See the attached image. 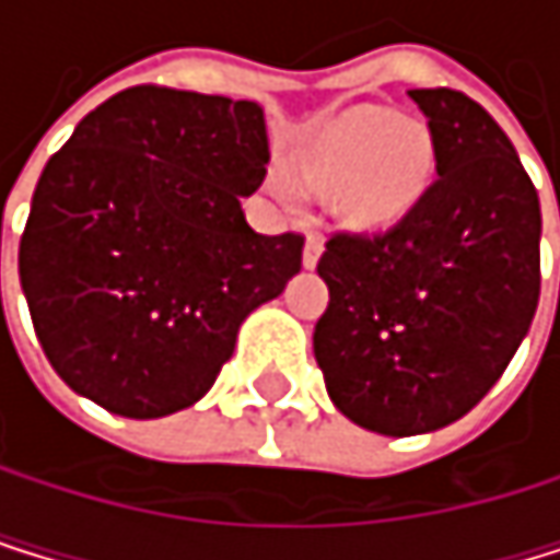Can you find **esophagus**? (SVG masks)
<instances>
[{
	"label": "esophagus",
	"instance_id": "esophagus-1",
	"mask_svg": "<svg viewBox=\"0 0 560 560\" xmlns=\"http://www.w3.org/2000/svg\"><path fill=\"white\" fill-rule=\"evenodd\" d=\"M318 258H322V238L308 231V234H305V248H302V265H305V268H315Z\"/></svg>",
	"mask_w": 560,
	"mask_h": 560
}]
</instances>
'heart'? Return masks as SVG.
I'll use <instances>...</instances> for the list:
<instances>
[{
  "label": "heart",
  "instance_id": "1",
  "mask_svg": "<svg viewBox=\"0 0 560 560\" xmlns=\"http://www.w3.org/2000/svg\"><path fill=\"white\" fill-rule=\"evenodd\" d=\"M433 177V143L420 124L386 110H349L322 127L295 171L271 167V190L285 205L302 198V184L336 190L339 208L359 224H393L410 214Z\"/></svg>",
  "mask_w": 560,
  "mask_h": 560
}]
</instances>
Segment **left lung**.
Returning <instances> with one entry per match:
<instances>
[{"label": "left lung", "instance_id": "obj_1", "mask_svg": "<svg viewBox=\"0 0 560 560\" xmlns=\"http://www.w3.org/2000/svg\"><path fill=\"white\" fill-rule=\"evenodd\" d=\"M410 100L430 127L436 180L399 224L326 242L329 308L312 336L336 410L383 436L470 413L541 295V201L508 133L457 90Z\"/></svg>", "mask_w": 560, "mask_h": 560}]
</instances>
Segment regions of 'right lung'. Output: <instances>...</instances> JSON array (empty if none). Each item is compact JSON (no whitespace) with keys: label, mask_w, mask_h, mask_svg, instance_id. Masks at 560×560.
Listing matches in <instances>:
<instances>
[{"label":"right lung","mask_w":560,"mask_h":560,"mask_svg":"<svg viewBox=\"0 0 560 560\" xmlns=\"http://www.w3.org/2000/svg\"><path fill=\"white\" fill-rule=\"evenodd\" d=\"M255 100L133 86L49 158L19 242L36 339L73 393L130 420L195 406L242 322L302 268V234H258Z\"/></svg>","instance_id":"right-lung-1"}]
</instances>
